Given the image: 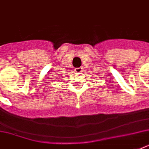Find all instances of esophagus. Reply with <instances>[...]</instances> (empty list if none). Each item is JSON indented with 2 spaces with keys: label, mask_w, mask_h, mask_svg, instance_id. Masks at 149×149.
Instances as JSON below:
<instances>
[{
  "label": "esophagus",
  "mask_w": 149,
  "mask_h": 149,
  "mask_svg": "<svg viewBox=\"0 0 149 149\" xmlns=\"http://www.w3.org/2000/svg\"><path fill=\"white\" fill-rule=\"evenodd\" d=\"M75 71H76L77 72H83V68L82 67L76 68V69H75Z\"/></svg>",
  "instance_id": "1"
}]
</instances>
